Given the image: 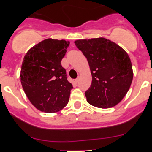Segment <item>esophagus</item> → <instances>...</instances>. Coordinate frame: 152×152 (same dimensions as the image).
Listing matches in <instances>:
<instances>
[{"label": "esophagus", "instance_id": "34e87169", "mask_svg": "<svg viewBox=\"0 0 152 152\" xmlns=\"http://www.w3.org/2000/svg\"><path fill=\"white\" fill-rule=\"evenodd\" d=\"M79 77L76 78V79H75V82H76V83H77V82H79Z\"/></svg>", "mask_w": 152, "mask_h": 152}]
</instances>
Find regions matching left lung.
I'll return each mask as SVG.
<instances>
[{
  "instance_id": "left-lung-1",
  "label": "left lung",
  "mask_w": 152,
  "mask_h": 152,
  "mask_svg": "<svg viewBox=\"0 0 152 152\" xmlns=\"http://www.w3.org/2000/svg\"><path fill=\"white\" fill-rule=\"evenodd\" d=\"M74 42L87 58L91 72L92 84L85 92L87 102L99 108L117 105L132 82L129 55L121 47L104 37L78 39Z\"/></svg>"
}]
</instances>
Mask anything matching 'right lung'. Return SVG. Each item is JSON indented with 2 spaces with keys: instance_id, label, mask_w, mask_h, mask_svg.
Here are the masks:
<instances>
[{
  "instance_id": "add662e5",
  "label": "right lung",
  "mask_w": 152,
  "mask_h": 152,
  "mask_svg": "<svg viewBox=\"0 0 152 152\" xmlns=\"http://www.w3.org/2000/svg\"><path fill=\"white\" fill-rule=\"evenodd\" d=\"M69 44L65 39L49 38L32 47L24 56L21 84L31 103L40 111L56 113L68 103L73 85L61 61Z\"/></svg>"
}]
</instances>
